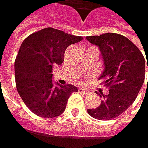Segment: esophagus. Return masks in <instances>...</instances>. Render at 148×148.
Segmentation results:
<instances>
[{"label":"esophagus","mask_w":148,"mask_h":148,"mask_svg":"<svg viewBox=\"0 0 148 148\" xmlns=\"http://www.w3.org/2000/svg\"><path fill=\"white\" fill-rule=\"evenodd\" d=\"M79 92L82 93V94H84V95H88V91L86 90V89H83V88H79Z\"/></svg>","instance_id":"34e87169"}]
</instances>
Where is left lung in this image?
Instances as JSON below:
<instances>
[{
    "mask_svg": "<svg viewBox=\"0 0 148 148\" xmlns=\"http://www.w3.org/2000/svg\"><path fill=\"white\" fill-rule=\"evenodd\" d=\"M87 40L100 49L104 69L99 80L109 87L108 95L96 92L102 99L101 103L97 108L88 109V113L97 120H112L125 112L136 99L145 80V58L140 49L121 34L107 33L88 36Z\"/></svg>",
    "mask_w": 148,
    "mask_h": 148,
    "instance_id": "obj_1",
    "label": "left lung"
}]
</instances>
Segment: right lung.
Returning <instances> with one entry per match:
<instances>
[{
  "mask_svg": "<svg viewBox=\"0 0 148 148\" xmlns=\"http://www.w3.org/2000/svg\"><path fill=\"white\" fill-rule=\"evenodd\" d=\"M83 38L47 27L27 36L14 61L17 91L26 106L36 115L53 118L66 109L73 85L61 86L52 81V69L63 62L65 50Z\"/></svg>",
  "mask_w": 148,
  "mask_h": 148,
  "instance_id": "1",
  "label": "right lung"
}]
</instances>
